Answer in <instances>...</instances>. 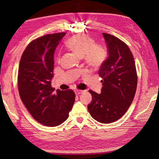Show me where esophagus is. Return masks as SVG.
Wrapping results in <instances>:
<instances>
[{"mask_svg":"<svg viewBox=\"0 0 159 159\" xmlns=\"http://www.w3.org/2000/svg\"><path fill=\"white\" fill-rule=\"evenodd\" d=\"M83 92H84L83 90H80V89H76V90H75V93L76 95L82 93Z\"/></svg>","mask_w":159,"mask_h":159,"instance_id":"1","label":"esophagus"}]
</instances>
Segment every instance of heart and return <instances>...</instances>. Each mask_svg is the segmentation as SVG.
<instances>
[{
  "label": "heart",
  "instance_id": "obj_1",
  "mask_svg": "<svg viewBox=\"0 0 159 159\" xmlns=\"http://www.w3.org/2000/svg\"><path fill=\"white\" fill-rule=\"evenodd\" d=\"M67 47L79 56L83 57L85 63L93 69L102 66L107 58V52L102 45L95 44L94 40L86 35H76L67 41ZM60 61V57H57Z\"/></svg>",
  "mask_w": 159,
  "mask_h": 159
}]
</instances>
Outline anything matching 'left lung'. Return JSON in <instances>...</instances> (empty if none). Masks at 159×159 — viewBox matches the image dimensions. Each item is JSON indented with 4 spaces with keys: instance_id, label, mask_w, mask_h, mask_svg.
Here are the masks:
<instances>
[{
    "instance_id": "8db88e82",
    "label": "left lung",
    "mask_w": 159,
    "mask_h": 159,
    "mask_svg": "<svg viewBox=\"0 0 159 159\" xmlns=\"http://www.w3.org/2000/svg\"><path fill=\"white\" fill-rule=\"evenodd\" d=\"M103 36L109 53L98 72L103 87L101 93L89 90L92 102L88 109L97 121L110 123L123 117L132 103L137 74L133 54L125 43L109 34Z\"/></svg>"
}]
</instances>
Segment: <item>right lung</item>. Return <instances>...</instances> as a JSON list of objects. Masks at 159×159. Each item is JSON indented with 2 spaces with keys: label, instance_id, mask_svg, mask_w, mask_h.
Returning <instances> with one entry per match:
<instances>
[{
  "label": "right lung",
  "instance_id": "obj_1",
  "mask_svg": "<svg viewBox=\"0 0 159 159\" xmlns=\"http://www.w3.org/2000/svg\"><path fill=\"white\" fill-rule=\"evenodd\" d=\"M66 32L50 34L32 40L21 56L18 89L22 103L36 121L58 126L69 117L75 102L72 89L56 92L51 85L56 47Z\"/></svg>",
  "mask_w": 159,
  "mask_h": 159
}]
</instances>
